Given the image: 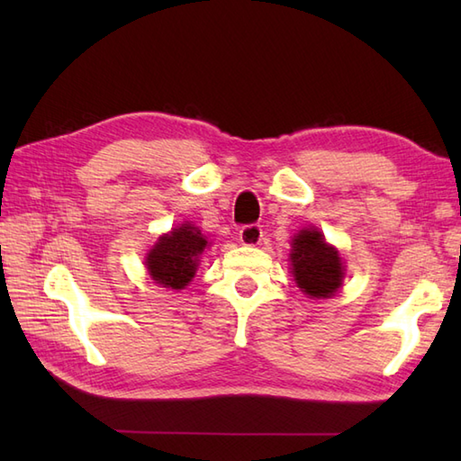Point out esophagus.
Returning a JSON list of instances; mask_svg holds the SVG:
<instances>
[{
    "label": "esophagus",
    "instance_id": "esophagus-1",
    "mask_svg": "<svg viewBox=\"0 0 461 461\" xmlns=\"http://www.w3.org/2000/svg\"><path fill=\"white\" fill-rule=\"evenodd\" d=\"M261 238H263V231L256 223L243 225V228L240 230V241L243 243V246H258Z\"/></svg>",
    "mask_w": 461,
    "mask_h": 461
}]
</instances>
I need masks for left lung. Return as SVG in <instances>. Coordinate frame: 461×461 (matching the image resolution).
Masks as SVG:
<instances>
[{
	"instance_id": "obj_1",
	"label": "left lung",
	"mask_w": 461,
	"mask_h": 461,
	"mask_svg": "<svg viewBox=\"0 0 461 461\" xmlns=\"http://www.w3.org/2000/svg\"><path fill=\"white\" fill-rule=\"evenodd\" d=\"M293 277L309 297L329 299L342 285V263L339 251L325 243L319 230H303L293 240Z\"/></svg>"
}]
</instances>
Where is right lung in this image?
Masks as SVG:
<instances>
[{
  "instance_id": "obj_1",
  "label": "right lung",
  "mask_w": 461,
  "mask_h": 461,
  "mask_svg": "<svg viewBox=\"0 0 461 461\" xmlns=\"http://www.w3.org/2000/svg\"><path fill=\"white\" fill-rule=\"evenodd\" d=\"M208 246L198 228L182 223L158 240L146 258L150 277L162 287L184 289L198 267V256Z\"/></svg>"
}]
</instances>
